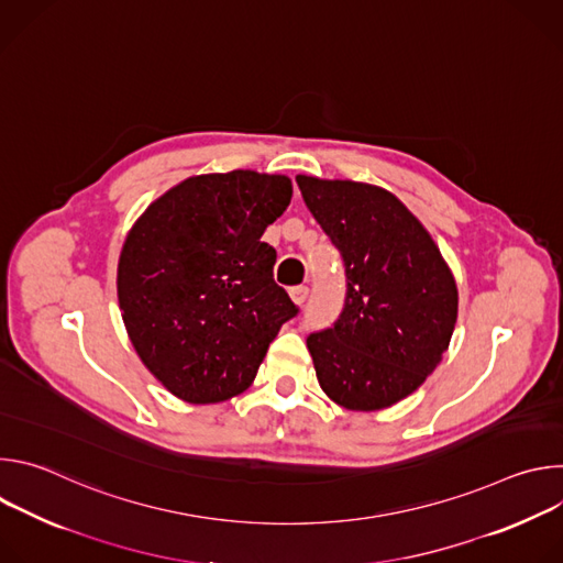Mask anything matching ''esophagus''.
I'll use <instances>...</instances> for the list:
<instances>
[{"mask_svg":"<svg viewBox=\"0 0 563 563\" xmlns=\"http://www.w3.org/2000/svg\"><path fill=\"white\" fill-rule=\"evenodd\" d=\"M289 296H291V300H294L296 305H305V300H307V296H309V287H307V285H296V287L289 289Z\"/></svg>","mask_w":563,"mask_h":563,"instance_id":"obj_1","label":"esophagus"}]
</instances>
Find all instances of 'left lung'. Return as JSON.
<instances>
[{
  "instance_id": "1",
  "label": "left lung",
  "mask_w": 563,
  "mask_h": 563,
  "mask_svg": "<svg viewBox=\"0 0 563 563\" xmlns=\"http://www.w3.org/2000/svg\"><path fill=\"white\" fill-rule=\"evenodd\" d=\"M339 250L345 298L328 330L307 336L323 391L347 410H383L412 394L448 350L456 285L423 224L389 191L296 178Z\"/></svg>"
}]
</instances>
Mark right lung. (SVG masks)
I'll list each match as a JSON object with an SVG mask.
<instances>
[{
	"mask_svg": "<svg viewBox=\"0 0 563 563\" xmlns=\"http://www.w3.org/2000/svg\"><path fill=\"white\" fill-rule=\"evenodd\" d=\"M285 176H196L135 222L118 265L126 332L155 378L189 404L245 391L298 305L274 280L265 229L287 209Z\"/></svg>",
	"mask_w": 563,
	"mask_h": 563,
	"instance_id": "obj_1",
	"label": "right lung"
}]
</instances>
